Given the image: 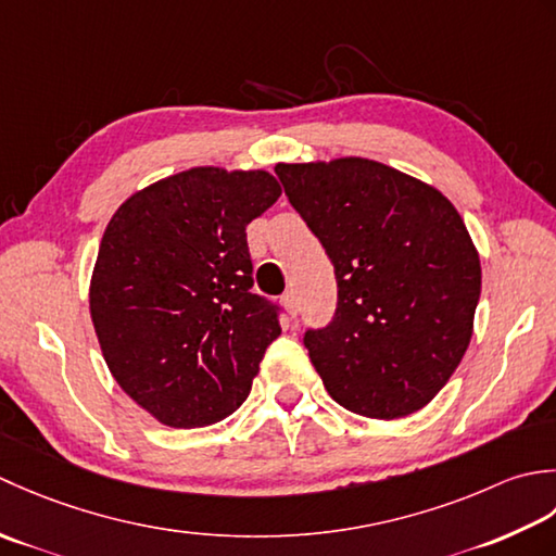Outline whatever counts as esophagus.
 Masks as SVG:
<instances>
[{"mask_svg":"<svg viewBox=\"0 0 556 556\" xmlns=\"http://www.w3.org/2000/svg\"><path fill=\"white\" fill-rule=\"evenodd\" d=\"M282 307H286L288 309V314L292 316V319H294V316H298V312H300V304H298V294H294V290H288L286 294H282Z\"/></svg>","mask_w":556,"mask_h":556,"instance_id":"obj_1","label":"esophagus"}]
</instances>
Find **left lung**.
I'll return each mask as SVG.
<instances>
[{"label": "left lung", "instance_id": "left-lung-1", "mask_svg": "<svg viewBox=\"0 0 556 556\" xmlns=\"http://www.w3.org/2000/svg\"><path fill=\"white\" fill-rule=\"evenodd\" d=\"M331 258V321L304 331L314 369L348 410L395 420L446 387L466 355L480 256L446 197L365 157L276 165Z\"/></svg>", "mask_w": 556, "mask_h": 556}]
</instances>
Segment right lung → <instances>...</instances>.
Here are the masks:
<instances>
[{
	"label": "right lung",
	"instance_id": "right-lung-1",
	"mask_svg": "<svg viewBox=\"0 0 556 556\" xmlns=\"http://www.w3.org/2000/svg\"><path fill=\"white\" fill-rule=\"evenodd\" d=\"M280 197L276 177L194 167L112 215L90 316L122 391L163 425L220 422L240 407L282 309L256 294L247 225Z\"/></svg>",
	"mask_w": 556,
	"mask_h": 556
}]
</instances>
